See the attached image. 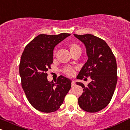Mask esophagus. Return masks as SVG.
Instances as JSON below:
<instances>
[{"label":"esophagus","instance_id":"obj_1","mask_svg":"<svg viewBox=\"0 0 130 130\" xmlns=\"http://www.w3.org/2000/svg\"><path fill=\"white\" fill-rule=\"evenodd\" d=\"M71 85H72V87H73V86L76 85V82H75V81H74V80H72V82H71Z\"/></svg>","mask_w":130,"mask_h":130}]
</instances>
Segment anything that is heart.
Here are the masks:
<instances>
[{"label":"heart","instance_id":"1","mask_svg":"<svg viewBox=\"0 0 130 130\" xmlns=\"http://www.w3.org/2000/svg\"><path fill=\"white\" fill-rule=\"evenodd\" d=\"M69 47H70V51H73V50H75L79 49V48H80L79 45L76 44V43H71V44L70 45ZM63 71L65 74H67V76H73L74 73V70L71 67H65V68L63 69Z\"/></svg>","mask_w":130,"mask_h":130}]
</instances>
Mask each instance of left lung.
Here are the masks:
<instances>
[{
  "label": "left lung",
  "mask_w": 130,
  "mask_h": 130,
  "mask_svg": "<svg viewBox=\"0 0 130 130\" xmlns=\"http://www.w3.org/2000/svg\"><path fill=\"white\" fill-rule=\"evenodd\" d=\"M85 45L88 59L77 75V79L90 77L87 86L81 82L77 85L83 88L79 98V105L89 112L99 111L110 102L118 81L115 56L107 43L93 34H74Z\"/></svg>",
  "instance_id": "left-lung-1"
}]
</instances>
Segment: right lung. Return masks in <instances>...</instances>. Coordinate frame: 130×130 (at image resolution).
I'll return each mask as SVG.
<instances>
[{
    "label": "right lung",
    "mask_w": 130,
    "mask_h": 130,
    "mask_svg": "<svg viewBox=\"0 0 130 130\" xmlns=\"http://www.w3.org/2000/svg\"><path fill=\"white\" fill-rule=\"evenodd\" d=\"M68 33L58 35L39 34L25 48L19 65L22 87L29 102L34 108L43 112L56 111L63 104L71 88V80L63 76L49 82L46 72L53 62L56 45Z\"/></svg>",
    "instance_id": "right-lung-1"
}]
</instances>
